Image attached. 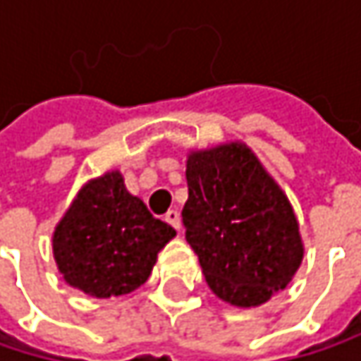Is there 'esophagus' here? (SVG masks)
<instances>
[{
  "label": "esophagus",
  "instance_id": "obj_1",
  "mask_svg": "<svg viewBox=\"0 0 361 361\" xmlns=\"http://www.w3.org/2000/svg\"><path fill=\"white\" fill-rule=\"evenodd\" d=\"M165 219H167V224H171L176 230H180V213H178L176 209H169L167 215H165Z\"/></svg>",
  "mask_w": 361,
  "mask_h": 361
}]
</instances>
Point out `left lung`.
<instances>
[{"instance_id":"1","label":"left lung","mask_w":361,"mask_h":361,"mask_svg":"<svg viewBox=\"0 0 361 361\" xmlns=\"http://www.w3.org/2000/svg\"><path fill=\"white\" fill-rule=\"evenodd\" d=\"M181 211L185 240L211 290L238 307L286 288L303 245L288 198L243 144L194 152Z\"/></svg>"}]
</instances>
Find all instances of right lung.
Instances as JSON below:
<instances>
[{
	"instance_id": "add662e5",
	"label": "right lung",
	"mask_w": 361,
	"mask_h": 361,
	"mask_svg": "<svg viewBox=\"0 0 361 361\" xmlns=\"http://www.w3.org/2000/svg\"><path fill=\"white\" fill-rule=\"evenodd\" d=\"M173 236L112 171L79 192L54 232V257L71 286L106 299L142 286Z\"/></svg>"
}]
</instances>
